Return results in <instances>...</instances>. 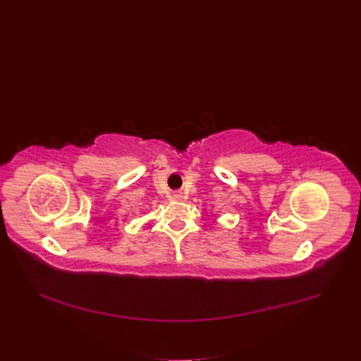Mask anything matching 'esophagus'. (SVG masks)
<instances>
[{
	"label": "esophagus",
	"mask_w": 361,
	"mask_h": 361,
	"mask_svg": "<svg viewBox=\"0 0 361 361\" xmlns=\"http://www.w3.org/2000/svg\"><path fill=\"white\" fill-rule=\"evenodd\" d=\"M173 199L177 200V202H181V200L185 199V196H184V193H183L181 190H178V192H176V193L173 195Z\"/></svg>",
	"instance_id": "34e87169"
}]
</instances>
